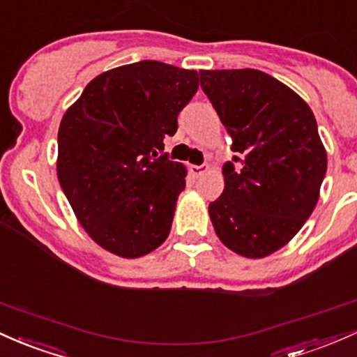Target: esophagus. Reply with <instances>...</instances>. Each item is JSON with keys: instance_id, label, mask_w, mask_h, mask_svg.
Segmentation results:
<instances>
[{"instance_id": "obj_1", "label": "esophagus", "mask_w": 357, "mask_h": 357, "mask_svg": "<svg viewBox=\"0 0 357 357\" xmlns=\"http://www.w3.org/2000/svg\"><path fill=\"white\" fill-rule=\"evenodd\" d=\"M207 172V165H190V174L192 177H200L202 174H206Z\"/></svg>"}]
</instances>
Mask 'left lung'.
I'll return each instance as SVG.
<instances>
[{
    "label": "left lung",
    "instance_id": "obj_1",
    "mask_svg": "<svg viewBox=\"0 0 357 357\" xmlns=\"http://www.w3.org/2000/svg\"><path fill=\"white\" fill-rule=\"evenodd\" d=\"M199 74L236 151L222 167L221 197L209 204L212 226L234 253L265 258L297 234L319 200L327 153L317 121L297 92L265 72Z\"/></svg>",
    "mask_w": 357,
    "mask_h": 357
}]
</instances>
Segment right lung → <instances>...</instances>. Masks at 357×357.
<instances>
[{
	"mask_svg": "<svg viewBox=\"0 0 357 357\" xmlns=\"http://www.w3.org/2000/svg\"><path fill=\"white\" fill-rule=\"evenodd\" d=\"M197 89V70L142 60L92 79L63 114L60 187L109 253L139 258L167 239L187 170L160 153Z\"/></svg>",
	"mask_w": 357,
	"mask_h": 357,
	"instance_id": "right-lung-1",
	"label": "right lung"
}]
</instances>
